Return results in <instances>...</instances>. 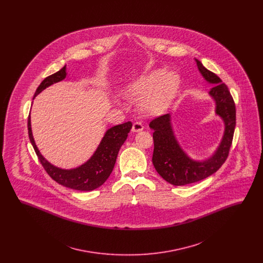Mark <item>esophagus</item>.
Listing matches in <instances>:
<instances>
[{
	"label": "esophagus",
	"mask_w": 263,
	"mask_h": 263,
	"mask_svg": "<svg viewBox=\"0 0 263 263\" xmlns=\"http://www.w3.org/2000/svg\"><path fill=\"white\" fill-rule=\"evenodd\" d=\"M144 129V126L141 123V122H134L133 126H132V132H140Z\"/></svg>",
	"instance_id": "obj_1"
}]
</instances>
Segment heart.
I'll use <instances>...</instances> for the list:
<instances>
[{
    "mask_svg": "<svg viewBox=\"0 0 263 263\" xmlns=\"http://www.w3.org/2000/svg\"><path fill=\"white\" fill-rule=\"evenodd\" d=\"M180 87V78L175 72L155 70L139 76L127 85V95L141 99L140 106L150 115H160L167 110Z\"/></svg>",
    "mask_w": 263,
    "mask_h": 263,
    "instance_id": "heart-1",
    "label": "heart"
}]
</instances>
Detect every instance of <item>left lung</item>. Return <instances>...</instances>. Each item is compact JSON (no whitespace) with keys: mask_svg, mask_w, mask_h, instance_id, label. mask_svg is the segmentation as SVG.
Returning <instances> with one entry per match:
<instances>
[{"mask_svg":"<svg viewBox=\"0 0 263 263\" xmlns=\"http://www.w3.org/2000/svg\"><path fill=\"white\" fill-rule=\"evenodd\" d=\"M195 61L201 75L214 86L209 95L216 104L215 113L224 121L225 130L212 156L206 160L197 161L191 159L180 147L172 126L171 114H164L151 121L149 126L154 130L153 164L165 181L175 186L197 182L215 174L229 156L236 127V105L229 88L199 60L195 59Z\"/></svg>","mask_w":263,"mask_h":263,"instance_id":"1","label":"left lung"}]
</instances>
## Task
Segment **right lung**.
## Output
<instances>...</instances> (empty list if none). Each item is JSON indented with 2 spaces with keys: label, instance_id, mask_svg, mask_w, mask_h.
Returning a JSON list of instances; mask_svg holds the SVG:
<instances>
[{
  "label": "right lung",
  "instance_id": "obj_1",
  "mask_svg": "<svg viewBox=\"0 0 263 263\" xmlns=\"http://www.w3.org/2000/svg\"><path fill=\"white\" fill-rule=\"evenodd\" d=\"M66 76L67 72L65 65L60 71L45 78L41 82L34 93V98L51 85L61 82L66 78ZM27 128L30 143L33 146V149L42 166L46 173L50 175L52 179L63 186L71 189L80 191H91L101 186L112 173L118 152L127 139L128 133L132 128V123L128 121L123 124L109 128L104 133V136L99 147L88 161L82 165L71 170H64L53 165L40 154L32 136L30 115L28 116L27 120Z\"/></svg>",
  "mask_w": 263,
  "mask_h": 263
}]
</instances>
